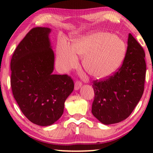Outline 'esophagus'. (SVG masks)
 I'll use <instances>...</instances> for the list:
<instances>
[{
  "label": "esophagus",
  "instance_id": "obj_1",
  "mask_svg": "<svg viewBox=\"0 0 153 153\" xmlns=\"http://www.w3.org/2000/svg\"><path fill=\"white\" fill-rule=\"evenodd\" d=\"M81 85H82V83L79 81H76L74 84V90H76V91L79 90L81 87Z\"/></svg>",
  "mask_w": 153,
  "mask_h": 153
}]
</instances>
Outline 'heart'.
<instances>
[{"label":"heart","instance_id":"heart-1","mask_svg":"<svg viewBox=\"0 0 153 153\" xmlns=\"http://www.w3.org/2000/svg\"><path fill=\"white\" fill-rule=\"evenodd\" d=\"M124 40L118 35L95 31L73 39L72 45L65 41L58 44L57 63L62 72H67L78 62L76 55L83 57L85 70L97 79L110 76L122 65L126 55Z\"/></svg>","mask_w":153,"mask_h":153}]
</instances>
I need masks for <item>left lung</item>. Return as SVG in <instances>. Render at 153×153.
<instances>
[{"label": "left lung", "instance_id": "obj_1", "mask_svg": "<svg viewBox=\"0 0 153 153\" xmlns=\"http://www.w3.org/2000/svg\"><path fill=\"white\" fill-rule=\"evenodd\" d=\"M145 52L129 33L122 66L112 76L93 81L92 114L104 125L124 120L134 109L144 91Z\"/></svg>", "mask_w": 153, "mask_h": 153}]
</instances>
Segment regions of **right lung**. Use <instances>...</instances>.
<instances>
[{
  "label": "right lung",
  "instance_id": "1",
  "mask_svg": "<svg viewBox=\"0 0 153 153\" xmlns=\"http://www.w3.org/2000/svg\"><path fill=\"white\" fill-rule=\"evenodd\" d=\"M51 29L35 27L16 48L11 59V87L21 111L39 126L53 124L63 114L65 102L74 90L67 74H53Z\"/></svg>",
  "mask_w": 153,
  "mask_h": 153
}]
</instances>
